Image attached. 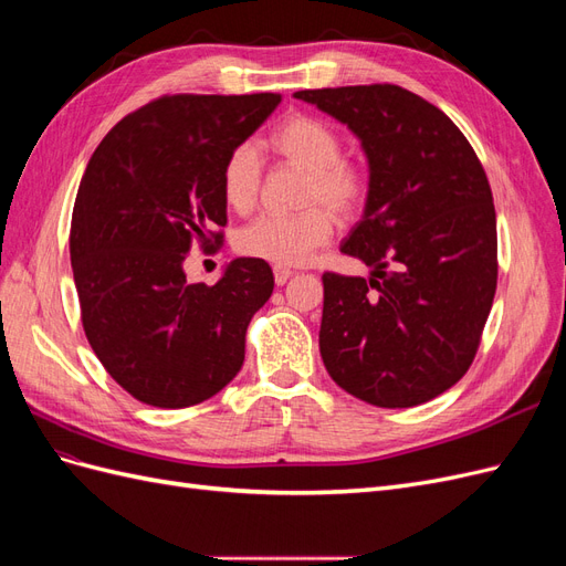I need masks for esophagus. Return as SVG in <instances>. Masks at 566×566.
Wrapping results in <instances>:
<instances>
[{"label":"esophagus","mask_w":566,"mask_h":566,"mask_svg":"<svg viewBox=\"0 0 566 566\" xmlns=\"http://www.w3.org/2000/svg\"><path fill=\"white\" fill-rule=\"evenodd\" d=\"M290 276H293V271H290V269L273 266V281H276V285H285Z\"/></svg>","instance_id":"1"}]
</instances>
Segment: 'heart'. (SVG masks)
Segmentation results:
<instances>
[{
    "label": "heart",
    "instance_id": "1",
    "mask_svg": "<svg viewBox=\"0 0 566 566\" xmlns=\"http://www.w3.org/2000/svg\"><path fill=\"white\" fill-rule=\"evenodd\" d=\"M266 146L281 160L304 169L297 214H264L235 235V252L276 266H297L328 243L333 217L352 221L364 210L370 177L364 165L342 156L339 134L323 119L293 113L266 136ZM221 198L238 214L250 212L262 188V163L250 144L235 146L221 165Z\"/></svg>",
    "mask_w": 566,
    "mask_h": 566
}]
</instances>
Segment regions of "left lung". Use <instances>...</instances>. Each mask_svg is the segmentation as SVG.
I'll return each instance as SVG.
<instances>
[{
  "label": "left lung",
  "instance_id": "1",
  "mask_svg": "<svg viewBox=\"0 0 566 566\" xmlns=\"http://www.w3.org/2000/svg\"><path fill=\"white\" fill-rule=\"evenodd\" d=\"M347 125L370 169L366 210L339 250L370 279L323 273L318 347L352 397L410 408L474 361L499 281L493 196L453 119L397 84L304 90Z\"/></svg>",
  "mask_w": 566,
  "mask_h": 566
}]
</instances>
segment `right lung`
<instances>
[{
    "mask_svg": "<svg viewBox=\"0 0 566 566\" xmlns=\"http://www.w3.org/2000/svg\"><path fill=\"white\" fill-rule=\"evenodd\" d=\"M279 104L281 94L160 96L119 119L84 169L71 224L84 335L148 406L208 401L245 361L271 266L238 256L205 285L186 281L184 262L224 241L221 165Z\"/></svg>",
    "mask_w": 566,
    "mask_h": 566,
    "instance_id": "1",
    "label": "right lung"
}]
</instances>
